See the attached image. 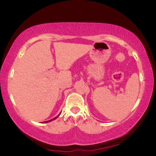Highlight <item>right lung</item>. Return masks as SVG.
<instances>
[{"mask_svg": "<svg viewBox=\"0 0 156 156\" xmlns=\"http://www.w3.org/2000/svg\"><path fill=\"white\" fill-rule=\"evenodd\" d=\"M59 116V114L58 115V116H56V117H55V118H54V119H51V120H48V121H46V122H51V121H53V120H55L56 119H57V117H58Z\"/></svg>", "mask_w": 156, "mask_h": 156, "instance_id": "add662e5", "label": "right lung"}]
</instances>
